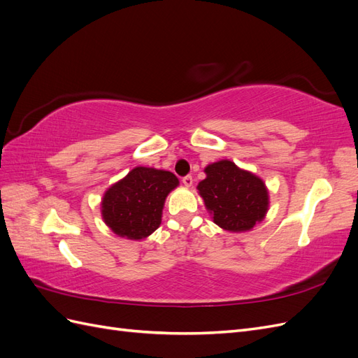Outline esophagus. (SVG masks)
I'll return each instance as SVG.
<instances>
[{"instance_id":"34e87169","label":"esophagus","mask_w":358,"mask_h":358,"mask_svg":"<svg viewBox=\"0 0 358 358\" xmlns=\"http://www.w3.org/2000/svg\"><path fill=\"white\" fill-rule=\"evenodd\" d=\"M192 182H194V179H192V176H185V178H182V183L183 185H185L187 188H189V187H192Z\"/></svg>"}]
</instances>
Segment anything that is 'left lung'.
<instances>
[{
  "label": "left lung",
  "mask_w": 358,
  "mask_h": 358,
  "mask_svg": "<svg viewBox=\"0 0 358 358\" xmlns=\"http://www.w3.org/2000/svg\"><path fill=\"white\" fill-rule=\"evenodd\" d=\"M204 173L206 179L197 189L213 222L222 230L251 231L266 218L268 189L262 178L237 167L230 159L212 162Z\"/></svg>",
  "instance_id": "1"
}]
</instances>
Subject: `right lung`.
<instances>
[{
	"instance_id": "1",
	"label": "right lung",
	"mask_w": 358,
	"mask_h": 358,
	"mask_svg": "<svg viewBox=\"0 0 358 358\" xmlns=\"http://www.w3.org/2000/svg\"><path fill=\"white\" fill-rule=\"evenodd\" d=\"M178 187L179 179L171 171L134 167L106 189L101 199V218L119 237L146 239L159 227L166 199Z\"/></svg>"
}]
</instances>
